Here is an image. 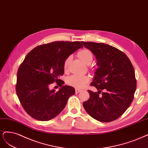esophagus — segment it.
I'll list each match as a JSON object with an SVG mask.
<instances>
[{
    "label": "esophagus",
    "mask_w": 148,
    "mask_h": 148,
    "mask_svg": "<svg viewBox=\"0 0 148 148\" xmlns=\"http://www.w3.org/2000/svg\"><path fill=\"white\" fill-rule=\"evenodd\" d=\"M82 92V90H80V89H78V88H75V92L78 93H80Z\"/></svg>",
    "instance_id": "34e87169"
}]
</instances>
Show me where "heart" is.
Masks as SVG:
<instances>
[{
    "instance_id": "b5f03b06",
    "label": "heart",
    "mask_w": 148,
    "mask_h": 148,
    "mask_svg": "<svg viewBox=\"0 0 148 148\" xmlns=\"http://www.w3.org/2000/svg\"><path fill=\"white\" fill-rule=\"evenodd\" d=\"M78 56L85 64H90L93 61V54L91 51L87 49H83L79 51ZM71 56H68L64 62V68L67 69L71 60ZM89 81V77L85 75L74 74L69 76L67 79V82L71 86L75 88H82Z\"/></svg>"
}]
</instances>
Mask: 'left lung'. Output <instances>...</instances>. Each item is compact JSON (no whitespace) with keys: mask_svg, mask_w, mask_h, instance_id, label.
<instances>
[{"mask_svg":"<svg viewBox=\"0 0 148 148\" xmlns=\"http://www.w3.org/2000/svg\"><path fill=\"white\" fill-rule=\"evenodd\" d=\"M81 43L96 57L98 66L90 84L98 92L88 90L90 98L83 106L99 122L113 121L125 112L133 99L136 88L134 68L127 56L115 47L104 43ZM101 89L104 92L99 96Z\"/></svg>","mask_w":148,"mask_h":148,"instance_id":"1","label":"left lung"}]
</instances>
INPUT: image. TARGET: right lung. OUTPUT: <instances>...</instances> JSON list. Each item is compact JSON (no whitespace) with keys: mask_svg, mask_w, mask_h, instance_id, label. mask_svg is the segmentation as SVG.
Listing matches in <instances>:
<instances>
[{"mask_svg":"<svg viewBox=\"0 0 148 148\" xmlns=\"http://www.w3.org/2000/svg\"><path fill=\"white\" fill-rule=\"evenodd\" d=\"M80 48L83 46L78 41H57L38 46L26 55L18 69L16 92L24 109L32 117L51 120L75 94L74 87L63 84L57 91L49 86L59 82L64 74L65 60Z\"/></svg>","mask_w":148,"mask_h":148,"instance_id":"add662e5","label":"right lung"}]
</instances>
